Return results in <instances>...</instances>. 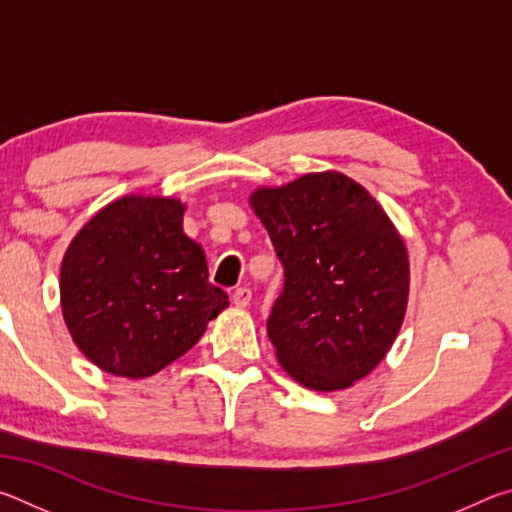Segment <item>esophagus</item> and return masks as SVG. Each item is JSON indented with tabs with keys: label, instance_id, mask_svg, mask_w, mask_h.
I'll return each instance as SVG.
<instances>
[{
	"label": "esophagus",
	"instance_id": "obj_1",
	"mask_svg": "<svg viewBox=\"0 0 512 512\" xmlns=\"http://www.w3.org/2000/svg\"><path fill=\"white\" fill-rule=\"evenodd\" d=\"M250 300H253V291H250L248 287H237L235 291H232V302H235L237 307H248Z\"/></svg>",
	"mask_w": 512,
	"mask_h": 512
}]
</instances>
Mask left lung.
<instances>
[{
    "mask_svg": "<svg viewBox=\"0 0 512 512\" xmlns=\"http://www.w3.org/2000/svg\"><path fill=\"white\" fill-rule=\"evenodd\" d=\"M284 268L266 320L289 375L341 391L391 350L409 298V257L395 225L352 178L307 173L250 196Z\"/></svg>",
    "mask_w": 512,
    "mask_h": 512,
    "instance_id": "obj_1",
    "label": "left lung"
}]
</instances>
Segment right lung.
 <instances>
[{
    "label": "right lung",
    "mask_w": 512,
    "mask_h": 512,
    "mask_svg": "<svg viewBox=\"0 0 512 512\" xmlns=\"http://www.w3.org/2000/svg\"><path fill=\"white\" fill-rule=\"evenodd\" d=\"M183 212L173 198H119L67 248L60 268L67 329L110 375H155L230 305L207 280L203 248L183 232Z\"/></svg>",
    "instance_id": "1"
}]
</instances>
